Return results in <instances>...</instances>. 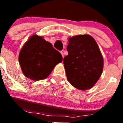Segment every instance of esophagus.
Here are the masks:
<instances>
[{
    "mask_svg": "<svg viewBox=\"0 0 123 123\" xmlns=\"http://www.w3.org/2000/svg\"><path fill=\"white\" fill-rule=\"evenodd\" d=\"M61 54H62V57H63H63H64L63 52H62H62H61Z\"/></svg>",
    "mask_w": 123,
    "mask_h": 123,
    "instance_id": "obj_1",
    "label": "esophagus"
}]
</instances>
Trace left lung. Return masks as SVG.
I'll list each match as a JSON object with an SVG mask.
<instances>
[{"instance_id":"1","label":"left lung","mask_w":123,"mask_h":123,"mask_svg":"<svg viewBox=\"0 0 123 123\" xmlns=\"http://www.w3.org/2000/svg\"><path fill=\"white\" fill-rule=\"evenodd\" d=\"M68 55L63 58L67 79L78 89L85 91L95 84L103 71L104 59L96 41L88 34L68 39Z\"/></svg>"}]
</instances>
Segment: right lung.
I'll return each mask as SVG.
<instances>
[{"instance_id":"add662e5","label":"right lung","mask_w":123,"mask_h":123,"mask_svg":"<svg viewBox=\"0 0 123 123\" xmlns=\"http://www.w3.org/2000/svg\"><path fill=\"white\" fill-rule=\"evenodd\" d=\"M19 63L25 76L33 81L47 78L62 56L52 44L37 34L31 36L19 54Z\"/></svg>"}]
</instances>
